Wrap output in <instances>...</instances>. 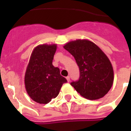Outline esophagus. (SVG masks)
I'll return each mask as SVG.
<instances>
[{"label": "esophagus", "mask_w": 131, "mask_h": 131, "mask_svg": "<svg viewBox=\"0 0 131 131\" xmlns=\"http://www.w3.org/2000/svg\"><path fill=\"white\" fill-rule=\"evenodd\" d=\"M66 79L67 81H68V82H69L70 81V77H69V76H68V77H66Z\"/></svg>", "instance_id": "esophagus-1"}]
</instances>
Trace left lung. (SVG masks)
<instances>
[{
	"instance_id": "1",
	"label": "left lung",
	"mask_w": 131,
	"mask_h": 131,
	"mask_svg": "<svg viewBox=\"0 0 131 131\" xmlns=\"http://www.w3.org/2000/svg\"><path fill=\"white\" fill-rule=\"evenodd\" d=\"M63 48L75 58L80 70L79 79L71 83L80 95L89 100L104 96L113 83V69L105 53L91 40L77 39Z\"/></svg>"
}]
</instances>
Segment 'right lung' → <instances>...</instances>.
Instances as JSON below:
<instances>
[{"mask_svg": "<svg viewBox=\"0 0 131 131\" xmlns=\"http://www.w3.org/2000/svg\"><path fill=\"white\" fill-rule=\"evenodd\" d=\"M57 45H39L33 49L25 74V86L30 98L46 104L58 95L67 80L60 75V69L52 65Z\"/></svg>", "mask_w": 131, "mask_h": 131, "instance_id": "add662e5", "label": "right lung"}]
</instances>
